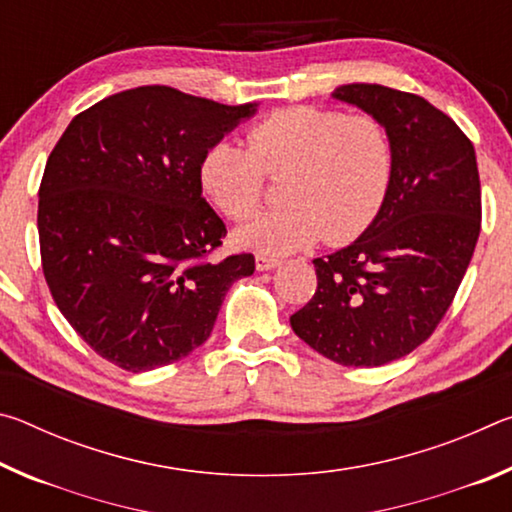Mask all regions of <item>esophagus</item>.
Returning a JSON list of instances; mask_svg holds the SVG:
<instances>
[{"label": "esophagus", "instance_id": "esophagus-1", "mask_svg": "<svg viewBox=\"0 0 512 512\" xmlns=\"http://www.w3.org/2000/svg\"><path fill=\"white\" fill-rule=\"evenodd\" d=\"M280 264H282L280 259H275V257H268V255H255V266H257V271H273V268H277Z\"/></svg>", "mask_w": 512, "mask_h": 512}]
</instances>
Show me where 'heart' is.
<instances>
[{"label": "heart", "mask_w": 512, "mask_h": 512, "mask_svg": "<svg viewBox=\"0 0 512 512\" xmlns=\"http://www.w3.org/2000/svg\"><path fill=\"white\" fill-rule=\"evenodd\" d=\"M248 149L216 142L205 151L198 178L205 194L232 221L259 210L264 173L284 176L282 201L237 232L241 248L289 255L323 239L348 244L375 221L393 178V146L375 117L296 106L277 110L246 133Z\"/></svg>", "instance_id": "1"}]
</instances>
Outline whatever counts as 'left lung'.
Instances as JSON below:
<instances>
[{"label":"left lung","instance_id":"8db88e82","mask_svg":"<svg viewBox=\"0 0 512 512\" xmlns=\"http://www.w3.org/2000/svg\"><path fill=\"white\" fill-rule=\"evenodd\" d=\"M332 97L386 128L393 178L361 237L314 259L318 289L291 327L341 366L377 368L427 341L452 305L481 232L479 169L461 128L418 94L348 83Z\"/></svg>","mask_w":512,"mask_h":512}]
</instances>
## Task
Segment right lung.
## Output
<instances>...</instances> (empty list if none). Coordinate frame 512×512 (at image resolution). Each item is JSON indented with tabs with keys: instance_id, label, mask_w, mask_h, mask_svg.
I'll return each instance as SVG.
<instances>
[{
	"instance_id": "obj_1",
	"label": "right lung",
	"mask_w": 512,
	"mask_h": 512,
	"mask_svg": "<svg viewBox=\"0 0 512 512\" xmlns=\"http://www.w3.org/2000/svg\"><path fill=\"white\" fill-rule=\"evenodd\" d=\"M259 103L223 106L142 85L76 115L40 183L42 271L60 314L103 359L146 372L212 334L255 257L205 259L225 225L203 198L205 151Z\"/></svg>"
}]
</instances>
